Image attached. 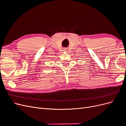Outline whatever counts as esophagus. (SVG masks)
<instances>
[{
  "instance_id": "34e87169",
  "label": "esophagus",
  "mask_w": 126,
  "mask_h": 126,
  "mask_svg": "<svg viewBox=\"0 0 126 126\" xmlns=\"http://www.w3.org/2000/svg\"><path fill=\"white\" fill-rule=\"evenodd\" d=\"M63 51H67V48H64L63 49Z\"/></svg>"
}]
</instances>
